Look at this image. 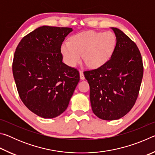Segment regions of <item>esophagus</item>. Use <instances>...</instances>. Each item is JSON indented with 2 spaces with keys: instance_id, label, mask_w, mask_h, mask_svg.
Instances as JSON below:
<instances>
[{
  "instance_id": "obj_1",
  "label": "esophagus",
  "mask_w": 155,
  "mask_h": 155,
  "mask_svg": "<svg viewBox=\"0 0 155 155\" xmlns=\"http://www.w3.org/2000/svg\"><path fill=\"white\" fill-rule=\"evenodd\" d=\"M79 74H80V78L81 80L85 79V76H84L83 72L82 71H79Z\"/></svg>"
}]
</instances>
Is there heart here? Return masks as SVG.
I'll list each match as a JSON object with an SVG mask.
<instances>
[{
  "mask_svg": "<svg viewBox=\"0 0 155 155\" xmlns=\"http://www.w3.org/2000/svg\"><path fill=\"white\" fill-rule=\"evenodd\" d=\"M117 40L111 31H87L77 33L70 41L61 44V53L65 64L74 67L82 59L91 68H99L111 59L116 48Z\"/></svg>",
  "mask_w": 155,
  "mask_h": 155,
  "instance_id": "heart-1",
  "label": "heart"
}]
</instances>
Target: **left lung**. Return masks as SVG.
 <instances>
[{
  "label": "left lung",
  "mask_w": 155,
  "mask_h": 155,
  "mask_svg": "<svg viewBox=\"0 0 155 155\" xmlns=\"http://www.w3.org/2000/svg\"><path fill=\"white\" fill-rule=\"evenodd\" d=\"M111 28L117 40L111 59L103 66L84 72L90 87L91 109L104 120H118L130 111L137 98L143 72L137 45L121 30Z\"/></svg>",
  "instance_id": "8db88e82"
}]
</instances>
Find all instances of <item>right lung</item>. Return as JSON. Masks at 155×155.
<instances>
[{"mask_svg": "<svg viewBox=\"0 0 155 155\" xmlns=\"http://www.w3.org/2000/svg\"><path fill=\"white\" fill-rule=\"evenodd\" d=\"M73 29L43 26L24 37L15 50L12 70L20 98L43 118L64 113L79 82V73L63 63L61 45Z\"/></svg>", "mask_w": 155, "mask_h": 155, "instance_id": "1", "label": "right lung"}]
</instances>
